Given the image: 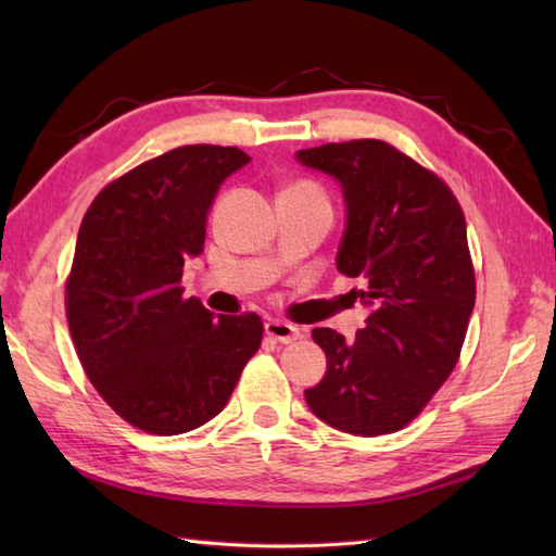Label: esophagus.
<instances>
[{
  "mask_svg": "<svg viewBox=\"0 0 556 556\" xmlns=\"http://www.w3.org/2000/svg\"><path fill=\"white\" fill-rule=\"evenodd\" d=\"M265 334L269 339L279 341V344H293V341L301 337V332H299L296 327L289 325V323H281V320H269L265 325Z\"/></svg>",
  "mask_w": 556,
  "mask_h": 556,
  "instance_id": "1",
  "label": "esophagus"
}]
</instances>
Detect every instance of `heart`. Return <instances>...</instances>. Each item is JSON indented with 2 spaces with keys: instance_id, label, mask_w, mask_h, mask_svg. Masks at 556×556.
I'll list each match as a JSON object with an SVG mask.
<instances>
[{
  "instance_id": "obj_1",
  "label": "heart",
  "mask_w": 556,
  "mask_h": 556,
  "mask_svg": "<svg viewBox=\"0 0 556 556\" xmlns=\"http://www.w3.org/2000/svg\"><path fill=\"white\" fill-rule=\"evenodd\" d=\"M287 191H299V193H311V195H317V198H323V200H327L325 198V191L317 184H313V181H296V184H291Z\"/></svg>"
}]
</instances>
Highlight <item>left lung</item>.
<instances>
[{
  "label": "left lung",
  "mask_w": 556,
  "mask_h": 556,
  "mask_svg": "<svg viewBox=\"0 0 556 556\" xmlns=\"http://www.w3.org/2000/svg\"><path fill=\"white\" fill-rule=\"evenodd\" d=\"M299 162L344 188L341 275L372 313L356 341L313 329L327 356L323 382L305 389L317 418L377 437L406 428L456 368L476 305L466 217L440 176L377 138L299 150Z\"/></svg>",
  "instance_id": "1"
}]
</instances>
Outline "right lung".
Masks as SVG:
<instances>
[{
	"mask_svg": "<svg viewBox=\"0 0 556 556\" xmlns=\"http://www.w3.org/2000/svg\"><path fill=\"white\" fill-rule=\"evenodd\" d=\"M239 148L184 146L110 181L80 222L66 277L78 361L108 406L150 434H181L227 406L263 341L255 313L219 315L184 299V260L203 253Z\"/></svg>",
	"mask_w": 556,
	"mask_h": 556,
	"instance_id": "add662e5",
	"label": "right lung"
}]
</instances>
